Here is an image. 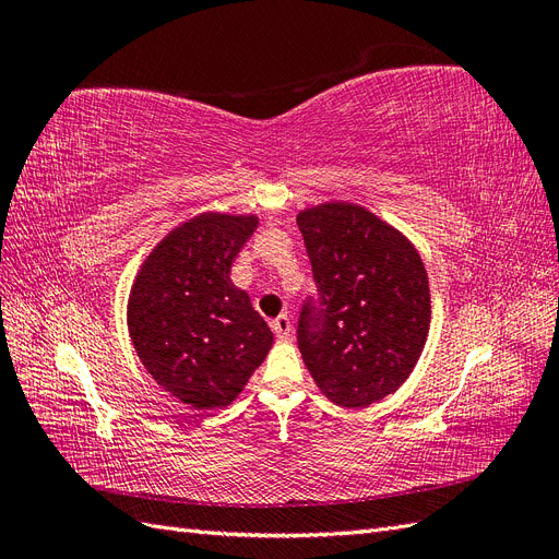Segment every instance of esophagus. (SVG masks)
<instances>
[{"label": "esophagus", "mask_w": 559, "mask_h": 559, "mask_svg": "<svg viewBox=\"0 0 559 559\" xmlns=\"http://www.w3.org/2000/svg\"><path fill=\"white\" fill-rule=\"evenodd\" d=\"M273 331L275 335L280 337V341H286V337L292 335V319L286 314H280L275 321H273Z\"/></svg>", "instance_id": "1"}]
</instances>
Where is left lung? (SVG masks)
Segmentation results:
<instances>
[{
	"label": "left lung",
	"mask_w": 559,
	"mask_h": 559,
	"mask_svg": "<svg viewBox=\"0 0 559 559\" xmlns=\"http://www.w3.org/2000/svg\"><path fill=\"white\" fill-rule=\"evenodd\" d=\"M319 306L298 319V349L319 392L361 411L411 378L431 326L429 275L417 247L354 202L300 210Z\"/></svg>",
	"instance_id": "left-lung-1"
}]
</instances>
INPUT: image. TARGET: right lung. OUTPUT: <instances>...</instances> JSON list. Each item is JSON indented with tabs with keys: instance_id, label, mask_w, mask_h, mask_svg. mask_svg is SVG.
<instances>
[{
	"instance_id": "obj_1",
	"label": "right lung",
	"mask_w": 559,
	"mask_h": 559,
	"mask_svg": "<svg viewBox=\"0 0 559 559\" xmlns=\"http://www.w3.org/2000/svg\"><path fill=\"white\" fill-rule=\"evenodd\" d=\"M257 214L202 212L151 249L128 298L134 352L193 411L230 405L267 357L273 331L230 280Z\"/></svg>"
}]
</instances>
